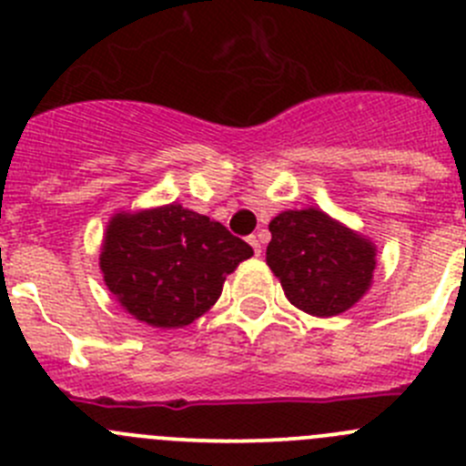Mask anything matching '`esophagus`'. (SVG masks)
I'll list each match as a JSON object with an SVG mask.
<instances>
[{
    "mask_svg": "<svg viewBox=\"0 0 466 466\" xmlns=\"http://www.w3.org/2000/svg\"><path fill=\"white\" fill-rule=\"evenodd\" d=\"M249 245L254 247V254L260 256V251H263V247H260V240L256 236H249Z\"/></svg>",
    "mask_w": 466,
    "mask_h": 466,
    "instance_id": "obj_1",
    "label": "esophagus"
}]
</instances>
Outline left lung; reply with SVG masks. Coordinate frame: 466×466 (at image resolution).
I'll use <instances>...</instances> for the list:
<instances>
[{"label":"left lung","mask_w":466,"mask_h":466,"mask_svg":"<svg viewBox=\"0 0 466 466\" xmlns=\"http://www.w3.org/2000/svg\"><path fill=\"white\" fill-rule=\"evenodd\" d=\"M268 265L290 304L329 318L348 311L369 290L375 247L325 212L288 210L269 221Z\"/></svg>","instance_id":"8db88e82"}]
</instances>
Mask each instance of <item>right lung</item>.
Segmentation results:
<instances>
[{"instance_id":"add662e5","label":"right lung","mask_w":466,"mask_h":466,"mask_svg":"<svg viewBox=\"0 0 466 466\" xmlns=\"http://www.w3.org/2000/svg\"><path fill=\"white\" fill-rule=\"evenodd\" d=\"M254 256L219 221L178 203L116 215L100 269L121 307L150 327H185L219 299L226 274Z\"/></svg>"}]
</instances>
